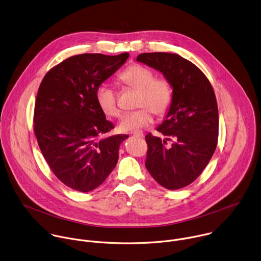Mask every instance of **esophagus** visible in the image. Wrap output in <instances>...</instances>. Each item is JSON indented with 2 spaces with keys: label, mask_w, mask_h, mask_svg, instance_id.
Masks as SVG:
<instances>
[{
  "label": "esophagus",
  "mask_w": 261,
  "mask_h": 261,
  "mask_svg": "<svg viewBox=\"0 0 261 261\" xmlns=\"http://www.w3.org/2000/svg\"><path fill=\"white\" fill-rule=\"evenodd\" d=\"M132 134H133L134 136H137V137H140V138H142V137L144 136V134H143L142 131H134V132H132Z\"/></svg>",
  "instance_id": "1"
}]
</instances>
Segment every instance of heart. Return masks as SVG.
Listing matches in <instances>:
<instances>
[{
	"mask_svg": "<svg viewBox=\"0 0 261 261\" xmlns=\"http://www.w3.org/2000/svg\"><path fill=\"white\" fill-rule=\"evenodd\" d=\"M118 80L126 87L137 90L136 107L138 110L128 113L121 122L123 131L147 127L153 122V113L165 116L174 99V88L166 77H155L154 72L145 66L133 64L118 75ZM96 101L102 113L112 118H120L122 112L117 103V92L110 85L102 83L95 91Z\"/></svg>",
	"mask_w": 261,
	"mask_h": 261,
	"instance_id": "1",
	"label": "heart"
}]
</instances>
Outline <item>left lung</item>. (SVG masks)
<instances>
[{
    "label": "left lung",
    "mask_w": 261,
    "mask_h": 261,
    "mask_svg": "<svg viewBox=\"0 0 261 261\" xmlns=\"http://www.w3.org/2000/svg\"><path fill=\"white\" fill-rule=\"evenodd\" d=\"M137 61L161 71L174 88V99L156 131L148 133L145 167L169 190L194 182L210 163L218 145L219 110L214 88L204 73L178 54L143 53ZM172 146H166V140Z\"/></svg>",
    "instance_id": "8db88e82"
}]
</instances>
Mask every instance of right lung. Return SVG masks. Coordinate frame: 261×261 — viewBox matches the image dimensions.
<instances>
[{
  "mask_svg": "<svg viewBox=\"0 0 261 261\" xmlns=\"http://www.w3.org/2000/svg\"><path fill=\"white\" fill-rule=\"evenodd\" d=\"M81 54L70 57L44 75L37 91L33 130L41 153L66 186L89 192L101 185L119 159L126 134L108 135L114 124L97 105L95 91L128 59Z\"/></svg>",
  "mask_w": 261,
  "mask_h": 261,
  "instance_id": "right-lung-1",
  "label": "right lung"
}]
</instances>
